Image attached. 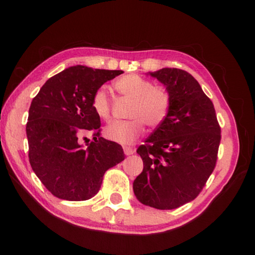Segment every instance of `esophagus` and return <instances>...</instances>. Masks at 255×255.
<instances>
[{
    "instance_id": "34e87169",
    "label": "esophagus",
    "mask_w": 255,
    "mask_h": 255,
    "mask_svg": "<svg viewBox=\"0 0 255 255\" xmlns=\"http://www.w3.org/2000/svg\"><path fill=\"white\" fill-rule=\"evenodd\" d=\"M123 149H124L125 155H131V154H133V153H134V148L128 147V146H125V147H124Z\"/></svg>"
}]
</instances>
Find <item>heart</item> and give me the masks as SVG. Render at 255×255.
<instances>
[{"label":"heart","instance_id":"b5f03b06","mask_svg":"<svg viewBox=\"0 0 255 255\" xmlns=\"http://www.w3.org/2000/svg\"><path fill=\"white\" fill-rule=\"evenodd\" d=\"M115 88L125 99L132 100L128 111L131 120L115 122L104 128V135L111 141L130 145L141 137L145 125L159 128L168 116L172 97L165 87L154 86L151 80L137 74L125 75L115 82ZM92 108L104 121L111 117V103L107 90L99 88L92 97Z\"/></svg>","mask_w":255,"mask_h":255}]
</instances>
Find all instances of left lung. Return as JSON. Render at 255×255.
Instances as JSON below:
<instances>
[{"instance_id":"left-lung-1","label":"left lung","mask_w":255,"mask_h":255,"mask_svg":"<svg viewBox=\"0 0 255 255\" xmlns=\"http://www.w3.org/2000/svg\"><path fill=\"white\" fill-rule=\"evenodd\" d=\"M149 75L166 86L172 104L165 122L137 149L144 169L133 191L142 204L172 210L195 200L214 172L221 127L214 104L193 75L179 68Z\"/></svg>"}]
</instances>
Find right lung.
I'll return each instance as SVG.
<instances>
[{
    "instance_id": "1",
    "label": "right lung",
    "mask_w": 255,
    "mask_h": 255,
    "mask_svg": "<svg viewBox=\"0 0 255 255\" xmlns=\"http://www.w3.org/2000/svg\"><path fill=\"white\" fill-rule=\"evenodd\" d=\"M123 71L72 66L52 76L31 102L26 123L29 160L38 179L55 197L86 201L99 193L108 169L123 161L117 142L101 137V120L92 97ZM93 131L83 149L78 135Z\"/></svg>"
}]
</instances>
